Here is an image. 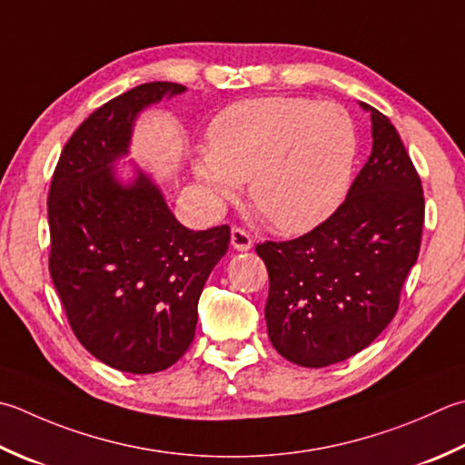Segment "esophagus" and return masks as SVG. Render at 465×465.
Listing matches in <instances>:
<instances>
[{"mask_svg":"<svg viewBox=\"0 0 465 465\" xmlns=\"http://www.w3.org/2000/svg\"><path fill=\"white\" fill-rule=\"evenodd\" d=\"M232 245H233V250H238V252H248V250H252L253 240L250 238L248 232L240 230V227H233V230H232Z\"/></svg>","mask_w":465,"mask_h":465,"instance_id":"esophagus-1","label":"esophagus"}]
</instances>
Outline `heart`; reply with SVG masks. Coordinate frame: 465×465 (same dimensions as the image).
<instances>
[{"mask_svg": "<svg viewBox=\"0 0 465 465\" xmlns=\"http://www.w3.org/2000/svg\"><path fill=\"white\" fill-rule=\"evenodd\" d=\"M357 129L341 104L294 96L250 98L225 106L207 129V149L191 169L213 205L250 202L280 232L324 223L349 193Z\"/></svg>", "mask_w": 465, "mask_h": 465, "instance_id": "obj_1", "label": "heart"}]
</instances>
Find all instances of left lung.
<instances>
[{"instance_id":"left-lung-1","label":"left lung","mask_w":465,"mask_h":465,"mask_svg":"<svg viewBox=\"0 0 465 465\" xmlns=\"http://www.w3.org/2000/svg\"><path fill=\"white\" fill-rule=\"evenodd\" d=\"M371 114L372 151L336 212L290 242L258 243L268 268V336L300 367L321 369L367 349L393 321L420 256L423 189L401 136Z\"/></svg>"}]
</instances>
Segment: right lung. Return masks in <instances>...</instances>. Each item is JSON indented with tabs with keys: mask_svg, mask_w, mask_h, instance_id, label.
Returning a JSON list of instances; mask_svg holds the SVG:
<instances>
[{
	"mask_svg": "<svg viewBox=\"0 0 465 465\" xmlns=\"http://www.w3.org/2000/svg\"><path fill=\"white\" fill-rule=\"evenodd\" d=\"M147 82L108 100L64 147L48 195L50 276L76 339L104 365L165 371L193 342L197 302L230 245V227L193 232L141 167L123 179L136 118L185 93Z\"/></svg>",
	"mask_w": 465,
	"mask_h": 465,
	"instance_id": "1",
	"label": "right lung"
}]
</instances>
